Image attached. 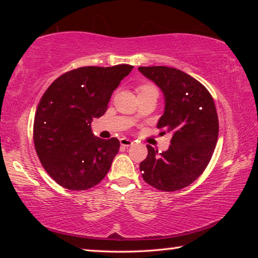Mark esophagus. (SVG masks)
<instances>
[{
  "mask_svg": "<svg viewBox=\"0 0 258 258\" xmlns=\"http://www.w3.org/2000/svg\"><path fill=\"white\" fill-rule=\"evenodd\" d=\"M119 142H120V146H123V147H130L133 145V141H131L130 139H126V138H121L119 140Z\"/></svg>",
  "mask_w": 258,
  "mask_h": 258,
  "instance_id": "1",
  "label": "esophagus"
}]
</instances>
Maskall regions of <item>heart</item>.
Listing matches in <instances>:
<instances>
[{
  "label": "heart",
  "instance_id": "heart-1",
  "mask_svg": "<svg viewBox=\"0 0 258 258\" xmlns=\"http://www.w3.org/2000/svg\"><path fill=\"white\" fill-rule=\"evenodd\" d=\"M138 91H139V93H145V92H149V91H157L154 86L152 85H142V86H140L139 89H138ZM137 118V115H134L133 117H132V119H135Z\"/></svg>",
  "mask_w": 258,
  "mask_h": 258
}]
</instances>
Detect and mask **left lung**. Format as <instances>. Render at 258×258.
I'll return each mask as SVG.
<instances>
[{
	"label": "left lung",
	"instance_id": "obj_1",
	"mask_svg": "<svg viewBox=\"0 0 258 258\" xmlns=\"http://www.w3.org/2000/svg\"><path fill=\"white\" fill-rule=\"evenodd\" d=\"M139 72L163 92L165 108L157 127L173 134L171 146L160 154L147 146L148 156L140 171L143 180L156 189H183L202 175L216 147L215 103L202 83L176 68L139 67Z\"/></svg>",
	"mask_w": 258,
	"mask_h": 258
}]
</instances>
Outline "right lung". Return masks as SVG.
<instances>
[{"mask_svg": "<svg viewBox=\"0 0 258 258\" xmlns=\"http://www.w3.org/2000/svg\"><path fill=\"white\" fill-rule=\"evenodd\" d=\"M133 66L82 67L52 83L38 103L34 145L47 174L69 190L102 181L119 150L116 138L100 139L91 123L107 111L109 100Z\"/></svg>", "mask_w": 258, "mask_h": 258, "instance_id": "right-lung-1", "label": "right lung"}]
</instances>
